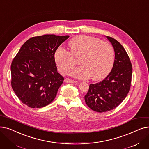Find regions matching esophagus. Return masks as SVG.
Returning a JSON list of instances; mask_svg holds the SVG:
<instances>
[{"instance_id":"esophagus-1","label":"esophagus","mask_w":149,"mask_h":149,"mask_svg":"<svg viewBox=\"0 0 149 149\" xmlns=\"http://www.w3.org/2000/svg\"><path fill=\"white\" fill-rule=\"evenodd\" d=\"M65 82L69 83H77V81L74 80H70L69 79H66L65 80Z\"/></svg>"}]
</instances>
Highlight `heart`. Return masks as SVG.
I'll use <instances>...</instances> for the list:
<instances>
[{
  "instance_id": "obj_1",
  "label": "heart",
  "mask_w": 149,
  "mask_h": 149,
  "mask_svg": "<svg viewBox=\"0 0 149 149\" xmlns=\"http://www.w3.org/2000/svg\"><path fill=\"white\" fill-rule=\"evenodd\" d=\"M69 51L58 48L54 53V60L60 72L68 74L75 65L74 58L79 57L81 66L72 70L71 74L81 79L92 77L102 80L111 72L115 57L112 46L101 39L88 36L72 38L68 43Z\"/></svg>"
}]
</instances>
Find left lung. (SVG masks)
<instances>
[{"label":"left lung","mask_w":149,"mask_h":149,"mask_svg":"<svg viewBox=\"0 0 149 149\" xmlns=\"http://www.w3.org/2000/svg\"><path fill=\"white\" fill-rule=\"evenodd\" d=\"M115 51L111 72L99 83L91 84L84 96L86 104L97 112H106L116 108L126 97L130 88L132 66L127 53L115 39L106 36Z\"/></svg>","instance_id":"obj_1"}]
</instances>
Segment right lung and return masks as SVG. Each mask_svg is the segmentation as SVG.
<instances>
[{
  "mask_svg": "<svg viewBox=\"0 0 149 149\" xmlns=\"http://www.w3.org/2000/svg\"><path fill=\"white\" fill-rule=\"evenodd\" d=\"M69 37L46 34L22 45L11 65V86L22 102L31 108L50 104L64 78L57 70L54 53Z\"/></svg>",
  "mask_w": 149,
  "mask_h": 149,
  "instance_id": "add662e5",
  "label": "right lung"
}]
</instances>
